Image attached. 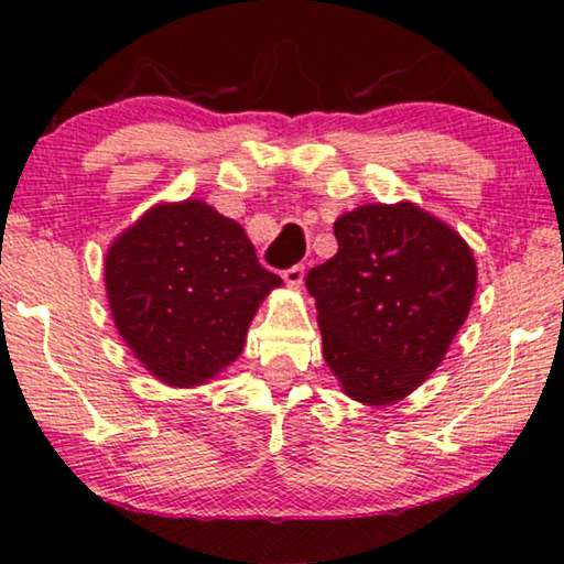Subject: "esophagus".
Listing matches in <instances>:
<instances>
[{
  "label": "esophagus",
  "instance_id": "34e87169",
  "mask_svg": "<svg viewBox=\"0 0 564 564\" xmlns=\"http://www.w3.org/2000/svg\"><path fill=\"white\" fill-rule=\"evenodd\" d=\"M303 274H305V269L300 267V264H295V267H290V269H284L282 272V280L288 282V288H292V290H297L300 284H303Z\"/></svg>",
  "mask_w": 564,
  "mask_h": 564
}]
</instances>
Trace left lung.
Instances as JSON below:
<instances>
[{
	"label": "left lung",
	"instance_id": "left-lung-1",
	"mask_svg": "<svg viewBox=\"0 0 564 564\" xmlns=\"http://www.w3.org/2000/svg\"><path fill=\"white\" fill-rule=\"evenodd\" d=\"M334 234L336 257L305 276L323 359L344 395L398 403L442 365L467 321L477 290L473 249L408 199L359 205Z\"/></svg>",
	"mask_w": 564,
	"mask_h": 564
}]
</instances>
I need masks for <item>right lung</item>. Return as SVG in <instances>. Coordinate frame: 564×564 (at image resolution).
<instances>
[{"mask_svg": "<svg viewBox=\"0 0 564 564\" xmlns=\"http://www.w3.org/2000/svg\"><path fill=\"white\" fill-rule=\"evenodd\" d=\"M280 284L236 220L192 197L153 205L105 253L115 328L169 388H197L234 365Z\"/></svg>", "mask_w": 564, "mask_h": 564, "instance_id": "add662e5", "label": "right lung"}]
</instances>
